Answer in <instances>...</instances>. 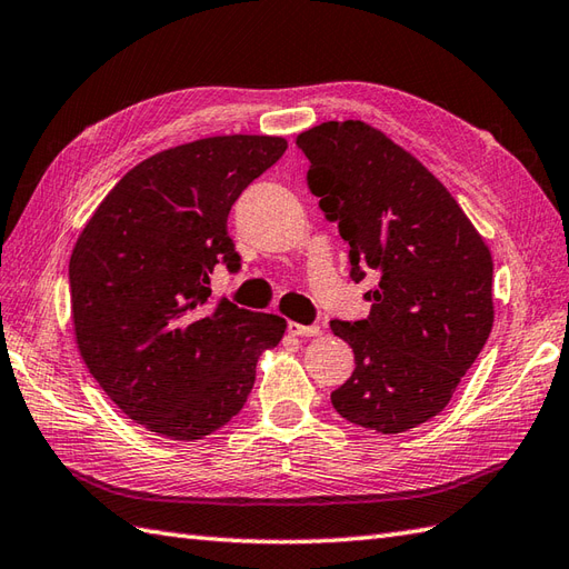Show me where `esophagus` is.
<instances>
[{
    "label": "esophagus",
    "mask_w": 569,
    "mask_h": 569,
    "mask_svg": "<svg viewBox=\"0 0 569 569\" xmlns=\"http://www.w3.org/2000/svg\"><path fill=\"white\" fill-rule=\"evenodd\" d=\"M287 331L292 333V336H319L321 333V328L319 326H305V323H297V321H289L287 323Z\"/></svg>",
    "instance_id": "1"
}]
</instances>
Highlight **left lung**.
<instances>
[{
    "label": "left lung",
    "instance_id": "obj_1",
    "mask_svg": "<svg viewBox=\"0 0 569 569\" xmlns=\"http://www.w3.org/2000/svg\"><path fill=\"white\" fill-rule=\"evenodd\" d=\"M307 182L350 246V277L377 274L370 317L331 321L356 352L333 409L375 433H403L448 407L495 323L491 252L433 172L365 121L297 136Z\"/></svg>",
    "mask_w": 569,
    "mask_h": 569
}]
</instances>
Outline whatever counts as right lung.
<instances>
[{"label":"right lung","mask_w":569,"mask_h":569,"mask_svg":"<svg viewBox=\"0 0 569 569\" xmlns=\"http://www.w3.org/2000/svg\"><path fill=\"white\" fill-rule=\"evenodd\" d=\"M287 150L282 136H211L146 158L113 184L70 256L78 350L107 397L148 431L199 440L243 409L274 313L211 301L219 262L238 270L226 221Z\"/></svg>","instance_id":"add662e5"}]
</instances>
